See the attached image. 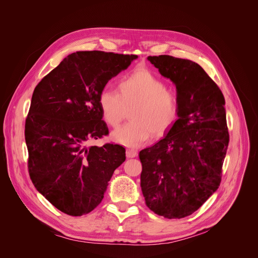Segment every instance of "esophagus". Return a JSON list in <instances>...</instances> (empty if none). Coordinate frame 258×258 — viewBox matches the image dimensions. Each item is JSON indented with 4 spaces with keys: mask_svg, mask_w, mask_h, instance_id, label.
<instances>
[{
    "mask_svg": "<svg viewBox=\"0 0 258 258\" xmlns=\"http://www.w3.org/2000/svg\"><path fill=\"white\" fill-rule=\"evenodd\" d=\"M137 156V151L126 150V158H135Z\"/></svg>",
    "mask_w": 258,
    "mask_h": 258,
    "instance_id": "obj_1",
    "label": "esophagus"
}]
</instances>
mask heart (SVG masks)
<instances>
[{"label": "heart", "instance_id": "1", "mask_svg": "<svg viewBox=\"0 0 258 258\" xmlns=\"http://www.w3.org/2000/svg\"><path fill=\"white\" fill-rule=\"evenodd\" d=\"M148 70H137L121 78L117 92L103 90L98 105L105 123L117 127L125 107L133 105L127 124L112 134V139L127 147H138L150 139L152 132L162 135L177 121L180 114L178 95Z\"/></svg>", "mask_w": 258, "mask_h": 258}]
</instances>
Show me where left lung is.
I'll use <instances>...</instances> for the list:
<instances>
[{"label": "left lung", "instance_id": "1", "mask_svg": "<svg viewBox=\"0 0 258 258\" xmlns=\"http://www.w3.org/2000/svg\"><path fill=\"white\" fill-rule=\"evenodd\" d=\"M147 59L174 84L180 114L163 138L140 152V185L152 211L182 219L220 186L229 143L225 98L197 62L170 55Z\"/></svg>", "mask_w": 258, "mask_h": 258}]
</instances>
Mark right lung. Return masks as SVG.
<instances>
[{"instance_id": "right-lung-1", "label": "right lung", "mask_w": 258, "mask_h": 258, "mask_svg": "<svg viewBox=\"0 0 258 258\" xmlns=\"http://www.w3.org/2000/svg\"><path fill=\"white\" fill-rule=\"evenodd\" d=\"M136 58L133 54L77 51L34 89L25 124L30 179L66 214L80 216L96 208L115 169L125 161L123 146L88 142L108 134L99 94Z\"/></svg>"}]
</instances>
